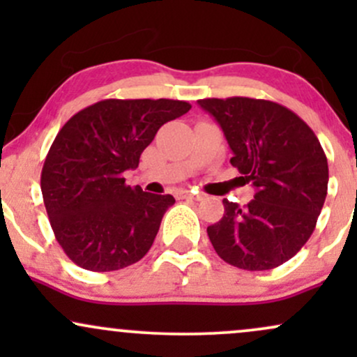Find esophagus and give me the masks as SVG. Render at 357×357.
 <instances>
[{
  "mask_svg": "<svg viewBox=\"0 0 357 357\" xmlns=\"http://www.w3.org/2000/svg\"><path fill=\"white\" fill-rule=\"evenodd\" d=\"M176 198L191 199V202H199V199L203 198V195H199V192H195V191H190V190H179L178 192H176Z\"/></svg>",
  "mask_w": 357,
  "mask_h": 357,
  "instance_id": "1",
  "label": "esophagus"
}]
</instances>
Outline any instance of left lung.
Returning <instances> with one entry per match:
<instances>
[{"mask_svg": "<svg viewBox=\"0 0 357 357\" xmlns=\"http://www.w3.org/2000/svg\"><path fill=\"white\" fill-rule=\"evenodd\" d=\"M198 104L223 130L231 166L255 188L245 206L223 199V218L206 230L213 248L243 270L285 264L310 238L326 202L329 167L321 142L277 102L228 97Z\"/></svg>", "mask_w": 357, "mask_h": 357, "instance_id": "1", "label": "left lung"}]
</instances>
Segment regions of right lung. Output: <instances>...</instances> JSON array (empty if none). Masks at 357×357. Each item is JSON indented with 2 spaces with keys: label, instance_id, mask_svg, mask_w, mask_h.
<instances>
[{
  "label": "right lung",
  "instance_id": "1",
  "mask_svg": "<svg viewBox=\"0 0 357 357\" xmlns=\"http://www.w3.org/2000/svg\"><path fill=\"white\" fill-rule=\"evenodd\" d=\"M191 109L184 100L105 99L82 109L56 134L42 169L55 238L73 264L112 272L153 247L174 198L127 186L159 127Z\"/></svg>",
  "mask_w": 357,
  "mask_h": 357
}]
</instances>
